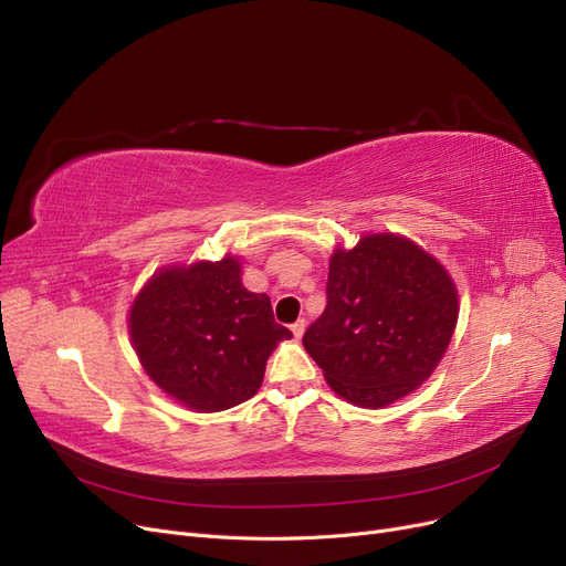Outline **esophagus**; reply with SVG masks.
<instances>
[{
	"instance_id": "obj_1",
	"label": "esophagus",
	"mask_w": 566,
	"mask_h": 566,
	"mask_svg": "<svg viewBox=\"0 0 566 566\" xmlns=\"http://www.w3.org/2000/svg\"><path fill=\"white\" fill-rule=\"evenodd\" d=\"M291 333H294V336L301 340L303 333H305V319H298L296 324H291Z\"/></svg>"
}]
</instances>
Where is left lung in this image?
<instances>
[{
    "label": "left lung",
    "mask_w": 566,
    "mask_h": 566,
    "mask_svg": "<svg viewBox=\"0 0 566 566\" xmlns=\"http://www.w3.org/2000/svg\"><path fill=\"white\" fill-rule=\"evenodd\" d=\"M326 310L303 347L328 387L361 408L412 394L441 364L459 317V294L443 263L396 233L336 247Z\"/></svg>",
    "instance_id": "1"
}]
</instances>
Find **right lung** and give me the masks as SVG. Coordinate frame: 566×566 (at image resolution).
<instances>
[{"mask_svg": "<svg viewBox=\"0 0 566 566\" xmlns=\"http://www.w3.org/2000/svg\"><path fill=\"white\" fill-rule=\"evenodd\" d=\"M128 333L156 387L196 412L251 399L270 354L294 338L270 298L244 289L242 263L230 254L156 270L130 305Z\"/></svg>", "mask_w": 566, "mask_h": 566, "instance_id": "obj_1", "label": "right lung"}]
</instances>
